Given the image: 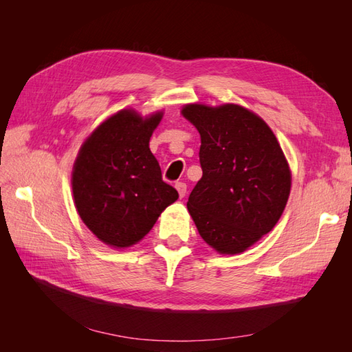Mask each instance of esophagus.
<instances>
[{"label":"esophagus","mask_w":352,"mask_h":352,"mask_svg":"<svg viewBox=\"0 0 352 352\" xmlns=\"http://www.w3.org/2000/svg\"><path fill=\"white\" fill-rule=\"evenodd\" d=\"M175 186H176L177 192H179V197H180V198H184V197L186 195V184H184V182H177Z\"/></svg>","instance_id":"34e87169"}]
</instances>
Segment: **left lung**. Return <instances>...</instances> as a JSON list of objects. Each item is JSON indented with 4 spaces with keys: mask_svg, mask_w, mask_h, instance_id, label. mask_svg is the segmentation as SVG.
Segmentation results:
<instances>
[{
    "mask_svg": "<svg viewBox=\"0 0 352 352\" xmlns=\"http://www.w3.org/2000/svg\"><path fill=\"white\" fill-rule=\"evenodd\" d=\"M201 135L202 177L188 199L201 238L220 254H239L269 233L291 192V170L260 116L236 104H188Z\"/></svg>",
    "mask_w": 352,
    "mask_h": 352,
    "instance_id": "left-lung-1",
    "label": "left lung"
}]
</instances>
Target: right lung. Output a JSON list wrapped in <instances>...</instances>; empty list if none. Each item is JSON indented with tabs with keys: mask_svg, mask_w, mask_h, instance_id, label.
<instances>
[{
	"mask_svg": "<svg viewBox=\"0 0 352 352\" xmlns=\"http://www.w3.org/2000/svg\"><path fill=\"white\" fill-rule=\"evenodd\" d=\"M163 111L141 117L122 110L80 146L72 173L74 206L88 229L113 248L140 242L179 198L162 177L150 138Z\"/></svg>",
	"mask_w": 352,
	"mask_h": 352,
	"instance_id": "right-lung-1",
	"label": "right lung"
}]
</instances>
